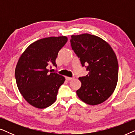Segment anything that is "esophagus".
<instances>
[{
	"mask_svg": "<svg viewBox=\"0 0 135 135\" xmlns=\"http://www.w3.org/2000/svg\"><path fill=\"white\" fill-rule=\"evenodd\" d=\"M74 79V77H66V79L68 80H73Z\"/></svg>",
	"mask_w": 135,
	"mask_h": 135,
	"instance_id": "1",
	"label": "esophagus"
}]
</instances>
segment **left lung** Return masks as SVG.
Returning a JSON list of instances; mask_svg holds the SVG:
<instances>
[{
	"instance_id": "left-lung-1",
	"label": "left lung",
	"mask_w": 135,
	"mask_h": 135,
	"mask_svg": "<svg viewBox=\"0 0 135 135\" xmlns=\"http://www.w3.org/2000/svg\"><path fill=\"white\" fill-rule=\"evenodd\" d=\"M71 44L82 66L88 65V74L79 78L82 85L77 95L86 104H101L111 96L117 85V56L108 42L94 35H73Z\"/></svg>"
}]
</instances>
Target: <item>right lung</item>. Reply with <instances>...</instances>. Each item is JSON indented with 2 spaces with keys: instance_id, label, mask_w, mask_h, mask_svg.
<instances>
[{
  "instance_id": "right-lung-1",
  "label": "right lung",
  "mask_w": 135,
  "mask_h": 135,
  "mask_svg": "<svg viewBox=\"0 0 135 135\" xmlns=\"http://www.w3.org/2000/svg\"><path fill=\"white\" fill-rule=\"evenodd\" d=\"M67 41L66 36L41 38L29 45L19 58L15 69L16 84L31 106L44 109L56 101L65 78L52 73L49 67L56 66L58 53Z\"/></svg>"
}]
</instances>
